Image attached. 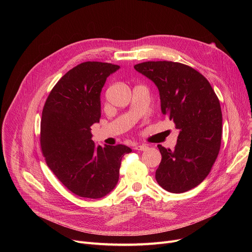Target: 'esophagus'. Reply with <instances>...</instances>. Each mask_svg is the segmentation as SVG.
<instances>
[{"label": "esophagus", "mask_w": 252, "mask_h": 252, "mask_svg": "<svg viewBox=\"0 0 252 252\" xmlns=\"http://www.w3.org/2000/svg\"><path fill=\"white\" fill-rule=\"evenodd\" d=\"M134 150L136 151H140V152H145V151H148L149 150V147L146 146V145H138L134 148Z\"/></svg>", "instance_id": "1"}]
</instances>
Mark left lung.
I'll list each match as a JSON object with an SVG mask.
<instances>
[{"label":"left lung","mask_w":252,"mask_h":252,"mask_svg":"<svg viewBox=\"0 0 252 252\" xmlns=\"http://www.w3.org/2000/svg\"><path fill=\"white\" fill-rule=\"evenodd\" d=\"M158 89L161 113L179 130L174 150L158 145L161 161L158 184L173 193L197 187L217 159L222 133L219 97L194 68L174 62H146L134 65Z\"/></svg>","instance_id":"obj_1"}]
</instances>
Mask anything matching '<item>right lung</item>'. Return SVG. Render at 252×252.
Returning <instances> with one entry per match:
<instances>
[{
	"label": "right lung",
	"mask_w": 252,
	"mask_h": 252,
	"mask_svg": "<svg viewBox=\"0 0 252 252\" xmlns=\"http://www.w3.org/2000/svg\"><path fill=\"white\" fill-rule=\"evenodd\" d=\"M121 66L86 62L69 69L50 93L42 114L41 147L47 164L73 193L101 198L119 182L126 146L95 147L91 126L99 123L100 93Z\"/></svg>",
	"instance_id": "right-lung-1"
}]
</instances>
